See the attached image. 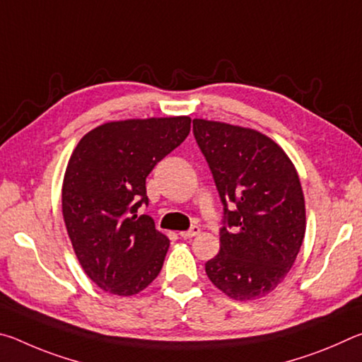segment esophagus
Returning a JSON list of instances; mask_svg holds the SVG:
<instances>
[{"label":"esophagus","mask_w":362,"mask_h":362,"mask_svg":"<svg viewBox=\"0 0 362 362\" xmlns=\"http://www.w3.org/2000/svg\"><path fill=\"white\" fill-rule=\"evenodd\" d=\"M199 226L198 225H193L192 228L189 230H187V231H180L179 235L183 238V240H189V238H193V236H196V235H199Z\"/></svg>","instance_id":"1"}]
</instances>
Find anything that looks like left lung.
Returning <instances> with one entry per match:
<instances>
[{
    "label": "left lung",
    "instance_id": "1",
    "mask_svg": "<svg viewBox=\"0 0 362 362\" xmlns=\"http://www.w3.org/2000/svg\"><path fill=\"white\" fill-rule=\"evenodd\" d=\"M193 134L223 204L220 250L206 274L230 298L265 297L283 283L303 243L297 170L276 142L249 127L196 118Z\"/></svg>",
    "mask_w": 362,
    "mask_h": 362
}]
</instances>
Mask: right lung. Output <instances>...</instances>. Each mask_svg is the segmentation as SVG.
Instances as JSON below:
<instances>
[{
  "label": "right lung",
  "mask_w": 362,
  "mask_h": 362,
  "mask_svg": "<svg viewBox=\"0 0 362 362\" xmlns=\"http://www.w3.org/2000/svg\"><path fill=\"white\" fill-rule=\"evenodd\" d=\"M189 116L105 122L73 150L62 187L71 246L93 283L115 296L144 291L159 272L169 240L150 216L145 180L187 139Z\"/></svg>",
  "instance_id": "right-lung-1"
}]
</instances>
